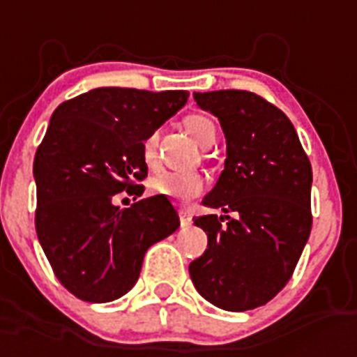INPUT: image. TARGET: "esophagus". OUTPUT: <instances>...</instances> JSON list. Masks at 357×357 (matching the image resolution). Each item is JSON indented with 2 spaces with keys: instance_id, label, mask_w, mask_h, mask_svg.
Masks as SVG:
<instances>
[{
  "instance_id": "1",
  "label": "esophagus",
  "mask_w": 357,
  "mask_h": 357,
  "mask_svg": "<svg viewBox=\"0 0 357 357\" xmlns=\"http://www.w3.org/2000/svg\"><path fill=\"white\" fill-rule=\"evenodd\" d=\"M179 222H181L183 228H187V226H190V222H192V215H190L187 209H181V211H179Z\"/></svg>"
}]
</instances>
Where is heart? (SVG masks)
Instances as JSON below:
<instances>
[{"mask_svg":"<svg viewBox=\"0 0 357 357\" xmlns=\"http://www.w3.org/2000/svg\"><path fill=\"white\" fill-rule=\"evenodd\" d=\"M183 126L190 139L195 140L198 146H204L207 142L215 140L217 128L211 119H207L204 114H189L183 120ZM157 135L151 133L146 137L142 142V157L148 167H155L157 162ZM150 190L157 196L172 198L176 202H187L195 198L204 190V179L198 174H178V172H159L150 179Z\"/></svg>","mask_w":357,"mask_h":357,"instance_id":"b5f03b06","label":"heart"}]
</instances>
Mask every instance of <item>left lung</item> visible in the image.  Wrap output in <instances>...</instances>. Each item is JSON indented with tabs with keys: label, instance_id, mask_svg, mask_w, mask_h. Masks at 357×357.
<instances>
[{
	"label": "left lung",
	"instance_id": "obj_1",
	"mask_svg": "<svg viewBox=\"0 0 357 357\" xmlns=\"http://www.w3.org/2000/svg\"><path fill=\"white\" fill-rule=\"evenodd\" d=\"M226 137L217 185L195 217L207 250L189 265L196 291L226 311L259 307L282 291L311 234V162L291 120L254 92H195Z\"/></svg>",
	"mask_w": 357,
	"mask_h": 357
}]
</instances>
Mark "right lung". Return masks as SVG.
I'll use <instances>...</instances> for the list:
<instances>
[{
    "label": "right lung",
    "mask_w": 357,
    "mask_h": 357,
    "mask_svg": "<svg viewBox=\"0 0 357 357\" xmlns=\"http://www.w3.org/2000/svg\"><path fill=\"white\" fill-rule=\"evenodd\" d=\"M187 91L102 86L61 103L35 153V226L55 276L85 302L103 304L139 280L151 244L179 228L165 196H140L142 142L183 107Z\"/></svg>",
    "instance_id": "obj_1"
}]
</instances>
